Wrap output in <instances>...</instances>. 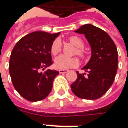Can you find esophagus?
<instances>
[{
  "mask_svg": "<svg viewBox=\"0 0 128 128\" xmlns=\"http://www.w3.org/2000/svg\"><path fill=\"white\" fill-rule=\"evenodd\" d=\"M68 72V70H66V69H60V70H59V72H60V74H66Z\"/></svg>",
  "mask_w": 128,
  "mask_h": 128,
  "instance_id": "esophagus-1",
  "label": "esophagus"
}]
</instances>
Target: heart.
Returning a JSON list of instances; mask_svg holds the SVG:
<instances>
[{"label": "heart", "mask_w": 128, "mask_h": 128, "mask_svg": "<svg viewBox=\"0 0 128 128\" xmlns=\"http://www.w3.org/2000/svg\"><path fill=\"white\" fill-rule=\"evenodd\" d=\"M70 42L77 48V54L80 56L84 57V53L82 48L84 46V43L81 38L76 36H72L69 38ZM62 50V42L60 39H56L53 42L51 46V52L53 55H56L60 53ZM79 61L76 57H67L64 55H60L57 56L54 60V66L58 69H67L70 68H74L78 66Z\"/></svg>", "instance_id": "heart-1"}]
</instances>
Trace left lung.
<instances>
[{"label": "left lung", "instance_id": "8db88e82", "mask_svg": "<svg viewBox=\"0 0 128 128\" xmlns=\"http://www.w3.org/2000/svg\"><path fill=\"white\" fill-rule=\"evenodd\" d=\"M84 34L91 48V57L82 69L88 72L77 74V79L71 85L73 93L82 99L96 100L111 87L118 70V54L111 38L103 30L90 24L75 31Z\"/></svg>", "mask_w": 128, "mask_h": 128}]
</instances>
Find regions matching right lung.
<instances>
[{
    "mask_svg": "<svg viewBox=\"0 0 128 128\" xmlns=\"http://www.w3.org/2000/svg\"><path fill=\"white\" fill-rule=\"evenodd\" d=\"M60 32H34L20 40L11 52L9 73L16 90L24 98L36 102L44 99L52 90L60 74L46 67L52 64L51 46Z\"/></svg>",
    "mask_w": 128,
    "mask_h": 128,
    "instance_id": "obj_1",
    "label": "right lung"
}]
</instances>
